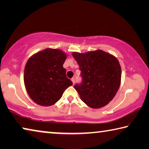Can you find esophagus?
Here are the masks:
<instances>
[{"instance_id":"obj_1","label":"esophagus","mask_w":149,"mask_h":149,"mask_svg":"<svg viewBox=\"0 0 149 149\" xmlns=\"http://www.w3.org/2000/svg\"><path fill=\"white\" fill-rule=\"evenodd\" d=\"M72 82H73V84H75V78H72Z\"/></svg>"}]
</instances>
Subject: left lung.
Segmentation results:
<instances>
[{"label": "left lung", "instance_id": "8db88e82", "mask_svg": "<svg viewBox=\"0 0 149 149\" xmlns=\"http://www.w3.org/2000/svg\"><path fill=\"white\" fill-rule=\"evenodd\" d=\"M79 65L82 81L74 87L89 107H104L116 94L121 83L119 61L112 54L97 50L85 54L73 52Z\"/></svg>", "mask_w": 149, "mask_h": 149}]
</instances>
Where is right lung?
<instances>
[{
    "mask_svg": "<svg viewBox=\"0 0 149 149\" xmlns=\"http://www.w3.org/2000/svg\"><path fill=\"white\" fill-rule=\"evenodd\" d=\"M66 54L62 50L46 49L27 60L24 69V84L30 98L41 106H51L73 85L66 77L63 64Z\"/></svg>",
    "mask_w": 149,
    "mask_h": 149,
    "instance_id": "obj_1",
    "label": "right lung"
}]
</instances>
